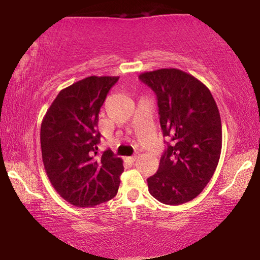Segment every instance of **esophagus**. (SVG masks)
<instances>
[{"label":"esophagus","instance_id":"34e87169","mask_svg":"<svg viewBox=\"0 0 260 260\" xmlns=\"http://www.w3.org/2000/svg\"><path fill=\"white\" fill-rule=\"evenodd\" d=\"M127 159H128L129 161H132V162H133V161H135L136 159H138V156H132V157H127Z\"/></svg>","mask_w":260,"mask_h":260}]
</instances>
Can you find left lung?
Returning a JSON list of instances; mask_svg holds the SVG:
<instances>
[{"mask_svg":"<svg viewBox=\"0 0 260 260\" xmlns=\"http://www.w3.org/2000/svg\"><path fill=\"white\" fill-rule=\"evenodd\" d=\"M139 78L155 91L162 135L171 138L159 169L148 178L150 195L179 205L199 196L217 169L222 128L208 87L178 69H159Z\"/></svg>","mask_w":260,"mask_h":260,"instance_id":"obj_1","label":"left lung"}]
</instances>
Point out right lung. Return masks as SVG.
<instances>
[{
    "label": "right lung",
    "instance_id": "obj_1",
    "mask_svg": "<svg viewBox=\"0 0 260 260\" xmlns=\"http://www.w3.org/2000/svg\"><path fill=\"white\" fill-rule=\"evenodd\" d=\"M119 77L91 76L59 91L41 124L42 161L55 190L79 208L95 206L117 195L121 158L107 150L98 156L99 113Z\"/></svg>",
    "mask_w": 260,
    "mask_h": 260
}]
</instances>
